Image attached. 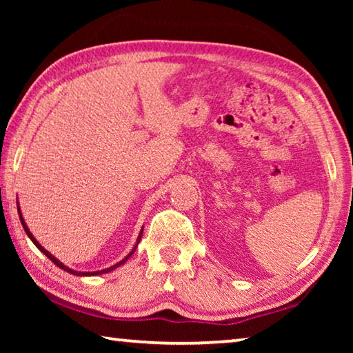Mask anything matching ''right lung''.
Instances as JSON below:
<instances>
[{
	"mask_svg": "<svg viewBox=\"0 0 353 353\" xmlns=\"http://www.w3.org/2000/svg\"><path fill=\"white\" fill-rule=\"evenodd\" d=\"M17 207H19V205H17ZM19 214H20V221H21V224H23V229H25V232H26V234H28V236L29 238H31V241L35 244V246H37L40 250H41V252H43L46 256H48V259H50L52 263H54V265L56 266H59V268H61V270H63V271H67V272H70V274H73V276H99V274H105V272H110V271H113V270H115V268H118V266H121L123 265V263H126L128 260H129V256L130 255H132L134 252H135V249H137V246H139V243H140V240H141V234H143V229H141V232H140V235H139V240H137V244H135V246H134V249L132 250H130V252L126 255V256H124V259L121 260V261H119V263H117V265H113V266H110V268H107V270H101V271H93V272H79V271H74V270H71V268H68V266H65L63 265V263L62 261H59L57 259H56V256L54 255H52V254H50V252H48V250L43 248V246H41V244L37 241V240H35V238H34V235L31 234V230H29L28 229V225H26V223H25V219H23V216H21V212H20V207H19Z\"/></svg>",
	"mask_w": 353,
	"mask_h": 353,
	"instance_id": "right-lung-1",
	"label": "right lung"
}]
</instances>
